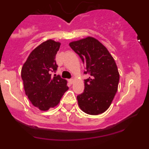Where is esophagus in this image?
Returning <instances> with one entry per match:
<instances>
[{
	"mask_svg": "<svg viewBox=\"0 0 149 149\" xmlns=\"http://www.w3.org/2000/svg\"><path fill=\"white\" fill-rule=\"evenodd\" d=\"M74 79H69V80H68V82L70 83L71 84H73V83H74Z\"/></svg>",
	"mask_w": 149,
	"mask_h": 149,
	"instance_id": "34e87169",
	"label": "esophagus"
}]
</instances>
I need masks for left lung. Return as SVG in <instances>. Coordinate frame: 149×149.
<instances>
[{"instance_id":"1","label":"left lung","mask_w":149,"mask_h":149,"mask_svg":"<svg viewBox=\"0 0 149 149\" xmlns=\"http://www.w3.org/2000/svg\"><path fill=\"white\" fill-rule=\"evenodd\" d=\"M80 56L90 77L84 80L82 94L77 96L82 111L89 115L103 113L109 108L118 90L119 73L113 57L98 39L91 36L69 43Z\"/></svg>"}]
</instances>
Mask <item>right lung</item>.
<instances>
[{
	"label": "right lung",
	"mask_w": 149,
	"mask_h": 149,
	"mask_svg": "<svg viewBox=\"0 0 149 149\" xmlns=\"http://www.w3.org/2000/svg\"><path fill=\"white\" fill-rule=\"evenodd\" d=\"M60 45L52 39L42 42L31 51L22 68L26 95L34 107L43 111L56 107L68 89L66 80L51 74L58 67L55 56Z\"/></svg>",
	"instance_id": "add662e5"
}]
</instances>
